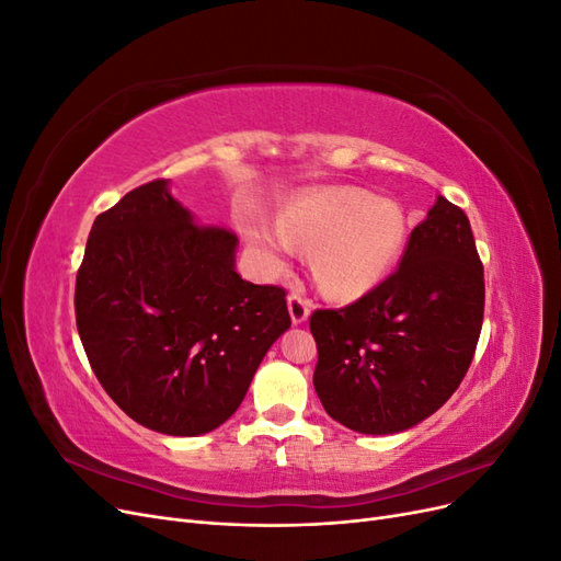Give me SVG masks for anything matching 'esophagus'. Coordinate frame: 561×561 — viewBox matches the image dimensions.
<instances>
[{"label":"esophagus","mask_w":561,"mask_h":561,"mask_svg":"<svg viewBox=\"0 0 561 561\" xmlns=\"http://www.w3.org/2000/svg\"><path fill=\"white\" fill-rule=\"evenodd\" d=\"M287 309H290V318L295 325H301L311 313V301L301 293H290V297H287Z\"/></svg>","instance_id":"esophagus-1"}]
</instances>
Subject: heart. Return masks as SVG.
Returning <instances> with one entry per match:
<instances>
[{"label": "heart", "instance_id": "obj_1", "mask_svg": "<svg viewBox=\"0 0 561 561\" xmlns=\"http://www.w3.org/2000/svg\"><path fill=\"white\" fill-rule=\"evenodd\" d=\"M250 243L268 268H283L299 245H313V274L328 293L358 297L379 285L400 257L404 215L398 203L358 186H328L293 198L278 227L252 229Z\"/></svg>", "mask_w": 561, "mask_h": 561}]
</instances>
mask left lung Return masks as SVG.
I'll use <instances>...</instances> for the list:
<instances>
[{
	"instance_id": "8db88e82",
	"label": "left lung",
	"mask_w": 561,
	"mask_h": 561,
	"mask_svg": "<svg viewBox=\"0 0 561 561\" xmlns=\"http://www.w3.org/2000/svg\"><path fill=\"white\" fill-rule=\"evenodd\" d=\"M484 318V268L466 213L437 196L398 271L344 309L311 313L316 393L342 426H416L463 381Z\"/></svg>"
}]
</instances>
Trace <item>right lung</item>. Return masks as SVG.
<instances>
[{"instance_id":"right-lung-1","label":"right lung","mask_w":561,"mask_h":561,"mask_svg":"<svg viewBox=\"0 0 561 561\" xmlns=\"http://www.w3.org/2000/svg\"><path fill=\"white\" fill-rule=\"evenodd\" d=\"M236 245L233 231L198 225L165 180L95 217L77 330L107 396L149 431L194 437L222 426L290 328L285 290L236 274Z\"/></svg>"}]
</instances>
